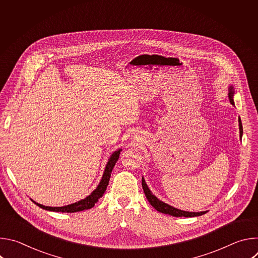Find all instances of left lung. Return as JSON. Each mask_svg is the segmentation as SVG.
Here are the masks:
<instances>
[{"instance_id": "obj_1", "label": "left lung", "mask_w": 258, "mask_h": 258, "mask_svg": "<svg viewBox=\"0 0 258 258\" xmlns=\"http://www.w3.org/2000/svg\"><path fill=\"white\" fill-rule=\"evenodd\" d=\"M234 95H235V89L234 87L231 85L229 87V99H230V102L232 105H235L234 103ZM239 121V131H240V139H242V136H243V126H242V121H241V118L239 117L238 119ZM142 187H143V190H144V193L146 195V198L148 199L149 203L159 212H162V213H165V214H169L171 216H176V217H194V216H200L202 214H205L207 211H200V212H191V211H185V210H180L178 208H175L161 200H159L152 192L151 190L149 189L148 185H147L146 181H145V178L144 176H142Z\"/></svg>"}]
</instances>
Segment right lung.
I'll return each mask as SVG.
<instances>
[{"label":"right lung","instance_id":"1","mask_svg":"<svg viewBox=\"0 0 258 258\" xmlns=\"http://www.w3.org/2000/svg\"><path fill=\"white\" fill-rule=\"evenodd\" d=\"M120 151H122V149H117L116 151H114L111 155H110L107 164L105 166L102 178L99 182V185L97 186V188L89 195L87 196L85 199H82L78 202H75L72 204H68L65 206H61V207H52V206H45L43 204L36 203L35 201H33L32 199H30L34 204L38 205L39 207L45 209V210H49V211H55V212H68V213H72V212H79V211H83L86 209H90L92 208L97 202L98 200L103 196V194L105 193L107 186L109 183V179L110 176H111V172L112 169L115 165V163L117 162L119 155H120Z\"/></svg>","mask_w":258,"mask_h":258}]
</instances>
